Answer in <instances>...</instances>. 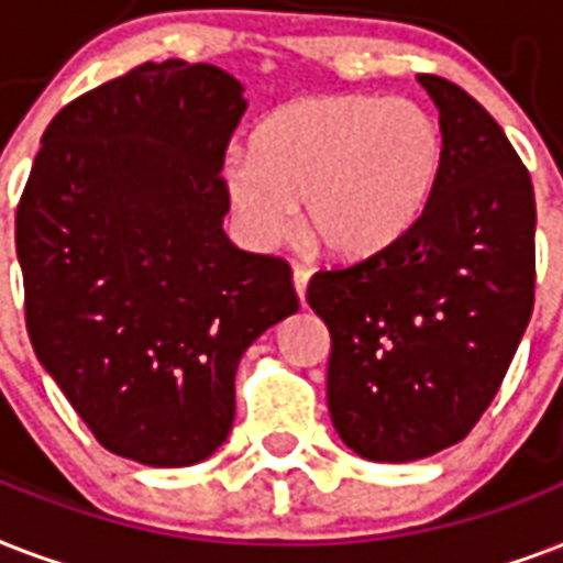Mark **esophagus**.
<instances>
[{
	"label": "esophagus",
	"instance_id": "34e87169",
	"mask_svg": "<svg viewBox=\"0 0 563 563\" xmlns=\"http://www.w3.org/2000/svg\"><path fill=\"white\" fill-rule=\"evenodd\" d=\"M308 278H311V269L302 267V264H296V267H294V287H296V294H299V299H302V296H305Z\"/></svg>",
	"mask_w": 563,
	"mask_h": 563
}]
</instances>
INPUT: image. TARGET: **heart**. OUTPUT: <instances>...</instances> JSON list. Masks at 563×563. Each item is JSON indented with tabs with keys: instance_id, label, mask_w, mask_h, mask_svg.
Instances as JSON below:
<instances>
[{
	"instance_id": "heart-1",
	"label": "heart",
	"mask_w": 563,
	"mask_h": 563,
	"mask_svg": "<svg viewBox=\"0 0 563 563\" xmlns=\"http://www.w3.org/2000/svg\"><path fill=\"white\" fill-rule=\"evenodd\" d=\"M438 117L411 99L311 96L282 104L252 132L250 158L222 178L241 232L258 246L302 225L331 255L385 250L420 220L443 173Z\"/></svg>"
}]
</instances>
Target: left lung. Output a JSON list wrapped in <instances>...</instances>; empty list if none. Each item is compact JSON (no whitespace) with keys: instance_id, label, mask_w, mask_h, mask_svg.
Here are the masks:
<instances>
[{"instance_id":"obj_1","label":"left lung","mask_w":563,"mask_h":563,"mask_svg":"<svg viewBox=\"0 0 563 563\" xmlns=\"http://www.w3.org/2000/svg\"><path fill=\"white\" fill-rule=\"evenodd\" d=\"M446 141L411 229L367 258L317 269L308 305L329 325V411L369 461L459 443L494 402L534 308V190L494 117L422 73Z\"/></svg>"}]
</instances>
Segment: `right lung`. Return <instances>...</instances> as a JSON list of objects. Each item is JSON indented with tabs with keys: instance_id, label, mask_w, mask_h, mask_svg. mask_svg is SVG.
<instances>
[{
	"instance_id": "1",
	"label": "right lung",
	"mask_w": 563,
	"mask_h": 563,
	"mask_svg": "<svg viewBox=\"0 0 563 563\" xmlns=\"http://www.w3.org/2000/svg\"><path fill=\"white\" fill-rule=\"evenodd\" d=\"M213 64H141L64 104L16 205L34 355L108 452L190 467L229 438L234 373L299 308L290 264L225 232L246 111Z\"/></svg>"
}]
</instances>
